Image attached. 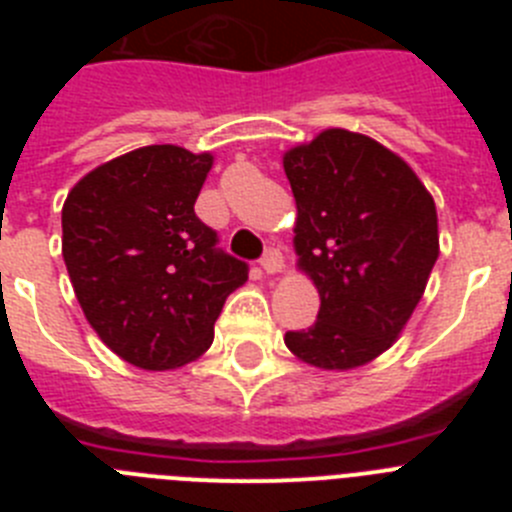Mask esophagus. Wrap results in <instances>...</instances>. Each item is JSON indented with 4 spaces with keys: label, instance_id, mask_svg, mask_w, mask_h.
Segmentation results:
<instances>
[{
    "label": "esophagus",
    "instance_id": "esophagus-1",
    "mask_svg": "<svg viewBox=\"0 0 512 512\" xmlns=\"http://www.w3.org/2000/svg\"><path fill=\"white\" fill-rule=\"evenodd\" d=\"M261 269H264L266 274H277V271H282L284 269L282 253H279L277 248H269V251L264 253V259H261Z\"/></svg>",
    "mask_w": 512,
    "mask_h": 512
}]
</instances>
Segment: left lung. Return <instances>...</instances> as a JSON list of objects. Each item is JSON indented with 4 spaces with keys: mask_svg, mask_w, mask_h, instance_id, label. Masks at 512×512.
I'll return each instance as SVG.
<instances>
[{
    "mask_svg": "<svg viewBox=\"0 0 512 512\" xmlns=\"http://www.w3.org/2000/svg\"><path fill=\"white\" fill-rule=\"evenodd\" d=\"M297 202L295 251L320 292L318 320L287 330L297 359L354 369L397 341L438 259L433 197L377 140L323 130L284 153Z\"/></svg>",
    "mask_w": 512,
    "mask_h": 512,
    "instance_id": "left-lung-1",
    "label": "left lung"
}]
</instances>
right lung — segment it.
Listing matches in <instances>:
<instances>
[{"mask_svg": "<svg viewBox=\"0 0 512 512\" xmlns=\"http://www.w3.org/2000/svg\"><path fill=\"white\" fill-rule=\"evenodd\" d=\"M210 153L135 148L89 171L63 202V261L76 300L128 364L164 372L205 354L246 261L194 212Z\"/></svg>", "mask_w": 512, "mask_h": 512, "instance_id": "1", "label": "right lung"}]
</instances>
